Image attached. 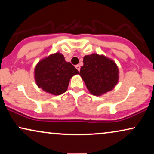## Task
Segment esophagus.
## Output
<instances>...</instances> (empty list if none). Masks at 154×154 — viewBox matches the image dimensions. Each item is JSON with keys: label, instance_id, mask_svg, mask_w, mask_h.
Here are the masks:
<instances>
[{"label": "esophagus", "instance_id": "34e87169", "mask_svg": "<svg viewBox=\"0 0 154 154\" xmlns=\"http://www.w3.org/2000/svg\"><path fill=\"white\" fill-rule=\"evenodd\" d=\"M75 68H76V69H77L78 71H80V69H81V66H80L79 65H75Z\"/></svg>", "mask_w": 154, "mask_h": 154}]
</instances>
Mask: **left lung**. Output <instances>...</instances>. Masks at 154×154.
Returning a JSON list of instances; mask_svg holds the SVG:
<instances>
[{
	"label": "left lung",
	"instance_id": "left-lung-1",
	"mask_svg": "<svg viewBox=\"0 0 154 154\" xmlns=\"http://www.w3.org/2000/svg\"><path fill=\"white\" fill-rule=\"evenodd\" d=\"M79 75L90 93L101 96L112 90L119 83V70L113 60L93 53L83 57Z\"/></svg>",
	"mask_w": 154,
	"mask_h": 154
}]
</instances>
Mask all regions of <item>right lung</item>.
Returning <instances> with one entry per match:
<instances>
[{"mask_svg": "<svg viewBox=\"0 0 154 154\" xmlns=\"http://www.w3.org/2000/svg\"><path fill=\"white\" fill-rule=\"evenodd\" d=\"M36 85L52 95H60L67 90L70 79L79 72L64 55L56 52L39 61L34 69Z\"/></svg>", "mask_w": 154, "mask_h": 154, "instance_id": "1", "label": "right lung"}]
</instances>
